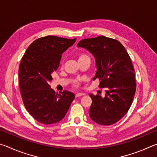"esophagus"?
<instances>
[{
	"instance_id": "esophagus-1",
	"label": "esophagus",
	"mask_w": 157,
	"mask_h": 157,
	"mask_svg": "<svg viewBox=\"0 0 157 157\" xmlns=\"http://www.w3.org/2000/svg\"><path fill=\"white\" fill-rule=\"evenodd\" d=\"M83 95H84V94H83V93H78V94H77L75 95V97L76 98H78V97L83 96Z\"/></svg>"
}]
</instances>
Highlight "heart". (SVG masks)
Returning <instances> with one entry per match:
<instances>
[{
	"mask_svg": "<svg viewBox=\"0 0 157 157\" xmlns=\"http://www.w3.org/2000/svg\"><path fill=\"white\" fill-rule=\"evenodd\" d=\"M85 58H89V57L88 55H86V54H79L78 56V61L85 59ZM79 84H80V83H79V81L75 80L73 82V86L75 87V88H78L79 86Z\"/></svg>",
	"mask_w": 157,
	"mask_h": 157,
	"instance_id": "heart-1",
	"label": "heart"
}]
</instances>
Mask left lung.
<instances>
[{
  "label": "left lung",
  "instance_id": "obj_1",
  "mask_svg": "<svg viewBox=\"0 0 157 157\" xmlns=\"http://www.w3.org/2000/svg\"><path fill=\"white\" fill-rule=\"evenodd\" d=\"M78 47L84 48L95 58L96 71L94 79L106 94H89L92 104L90 118L102 125H111L125 115L132 104L136 85L134 68L126 49L120 41L105 36L82 39Z\"/></svg>",
  "mask_w": 157,
  "mask_h": 157
}]
</instances>
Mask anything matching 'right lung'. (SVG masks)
Returning a JSON list of instances; mask_svg holds the SVG:
<instances>
[{
  "label": "right lung",
  "instance_id": "right-lung-1",
  "mask_svg": "<svg viewBox=\"0 0 157 157\" xmlns=\"http://www.w3.org/2000/svg\"><path fill=\"white\" fill-rule=\"evenodd\" d=\"M75 41L76 38L52 35L41 37L29 46L21 59L18 69L21 98L26 110L41 124L62 120L75 98L67 91L55 93L49 82L59 67L62 54Z\"/></svg>",
  "mask_w": 157,
  "mask_h": 157
}]
</instances>
